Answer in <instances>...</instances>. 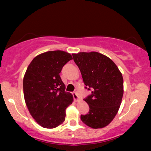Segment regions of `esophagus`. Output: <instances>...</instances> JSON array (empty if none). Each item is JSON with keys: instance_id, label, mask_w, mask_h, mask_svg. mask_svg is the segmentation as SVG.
Listing matches in <instances>:
<instances>
[{"instance_id": "obj_1", "label": "esophagus", "mask_w": 151, "mask_h": 151, "mask_svg": "<svg viewBox=\"0 0 151 151\" xmlns=\"http://www.w3.org/2000/svg\"><path fill=\"white\" fill-rule=\"evenodd\" d=\"M72 94H73V99H74V100H75V101H76V102H78V101H79V97H78L77 93H76V92H73Z\"/></svg>"}]
</instances>
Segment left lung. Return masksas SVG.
I'll list each match as a JSON object with an SVG mask.
<instances>
[{"instance_id": "obj_1", "label": "left lung", "mask_w": 151, "mask_h": 151, "mask_svg": "<svg viewBox=\"0 0 151 151\" xmlns=\"http://www.w3.org/2000/svg\"><path fill=\"white\" fill-rule=\"evenodd\" d=\"M83 82L91 94L84 99L89 112L81 120L93 129L110 124L118 112L124 93V81L117 65L109 57L96 51L73 53Z\"/></svg>"}]
</instances>
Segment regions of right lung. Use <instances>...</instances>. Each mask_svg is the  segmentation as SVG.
<instances>
[{
    "label": "right lung",
    "mask_w": 151,
    "mask_h": 151,
    "mask_svg": "<svg viewBox=\"0 0 151 151\" xmlns=\"http://www.w3.org/2000/svg\"><path fill=\"white\" fill-rule=\"evenodd\" d=\"M73 59L63 51H47L37 55L28 66L23 78L24 98L30 114L43 128L53 129L65 120V110L73 102L71 93L60 73Z\"/></svg>",
    "instance_id": "add662e5"
}]
</instances>
